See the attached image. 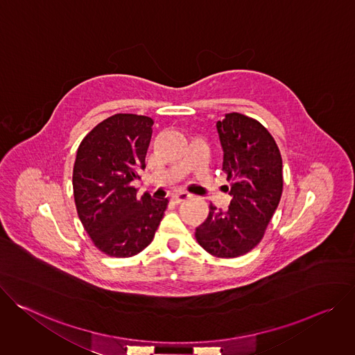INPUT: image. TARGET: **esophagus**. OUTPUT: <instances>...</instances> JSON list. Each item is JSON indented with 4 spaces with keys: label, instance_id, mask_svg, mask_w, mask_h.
I'll return each instance as SVG.
<instances>
[{
    "label": "esophagus",
    "instance_id": "obj_1",
    "mask_svg": "<svg viewBox=\"0 0 355 355\" xmlns=\"http://www.w3.org/2000/svg\"><path fill=\"white\" fill-rule=\"evenodd\" d=\"M189 198H191V193L184 192V191H180V192L173 195V200L175 202V204H181V202H184V200H187Z\"/></svg>",
    "mask_w": 355,
    "mask_h": 355
}]
</instances>
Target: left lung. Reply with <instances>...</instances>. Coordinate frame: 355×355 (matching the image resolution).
Segmentation results:
<instances>
[{
  "label": "left lung",
  "mask_w": 355,
  "mask_h": 355,
  "mask_svg": "<svg viewBox=\"0 0 355 355\" xmlns=\"http://www.w3.org/2000/svg\"><path fill=\"white\" fill-rule=\"evenodd\" d=\"M222 170L232 181L227 211L211 204L195 237L219 259L244 256L263 239L282 195V159L270 132L256 119L232 112L218 121Z\"/></svg>",
  "instance_id": "obj_1"
}]
</instances>
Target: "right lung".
<instances>
[{
    "label": "right lung",
    "instance_id": "add662e5",
    "mask_svg": "<svg viewBox=\"0 0 355 355\" xmlns=\"http://www.w3.org/2000/svg\"><path fill=\"white\" fill-rule=\"evenodd\" d=\"M155 121L116 114L80 143L73 170L78 218L94 244L111 257H132L155 237L168 199L137 198L132 185L146 168Z\"/></svg>",
    "mask_w": 355,
    "mask_h": 355
}]
</instances>
